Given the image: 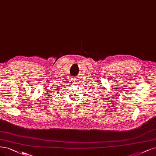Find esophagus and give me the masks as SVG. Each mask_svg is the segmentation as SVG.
Instances as JSON below:
<instances>
[{
    "label": "esophagus",
    "mask_w": 156,
    "mask_h": 156,
    "mask_svg": "<svg viewBox=\"0 0 156 156\" xmlns=\"http://www.w3.org/2000/svg\"><path fill=\"white\" fill-rule=\"evenodd\" d=\"M72 83L73 84H76L77 83V77H73L72 79Z\"/></svg>",
    "instance_id": "obj_1"
}]
</instances>
